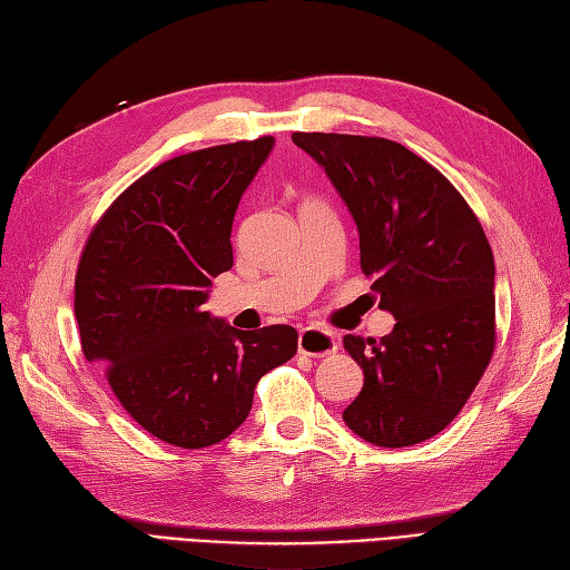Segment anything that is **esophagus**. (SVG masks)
Segmentation results:
<instances>
[{"instance_id":"obj_1","label":"esophagus","mask_w":570,"mask_h":570,"mask_svg":"<svg viewBox=\"0 0 570 570\" xmlns=\"http://www.w3.org/2000/svg\"><path fill=\"white\" fill-rule=\"evenodd\" d=\"M297 350L305 356L322 358V356H330L340 350V344H336V336L332 332H324L317 327H305L297 334Z\"/></svg>"}]
</instances>
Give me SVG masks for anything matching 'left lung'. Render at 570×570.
<instances>
[{"label": "left lung", "instance_id": "1", "mask_svg": "<svg viewBox=\"0 0 570 570\" xmlns=\"http://www.w3.org/2000/svg\"><path fill=\"white\" fill-rule=\"evenodd\" d=\"M342 194L358 265L396 324L381 340L346 334L364 386L344 423L379 448L423 443L472 396L497 342L494 258L470 204L425 159L383 137L293 132Z\"/></svg>", "mask_w": 570, "mask_h": 570}]
</instances>
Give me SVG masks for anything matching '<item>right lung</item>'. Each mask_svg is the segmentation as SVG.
<instances>
[{
  "instance_id": "right-lung-1",
  "label": "right lung",
  "mask_w": 570,
  "mask_h": 570,
  "mask_svg": "<svg viewBox=\"0 0 570 570\" xmlns=\"http://www.w3.org/2000/svg\"><path fill=\"white\" fill-rule=\"evenodd\" d=\"M271 149L265 135L161 161L106 208L80 253V350L127 415L174 448L228 438L261 376L297 352L287 324L240 332L202 309L234 265L240 194Z\"/></svg>"
}]
</instances>
